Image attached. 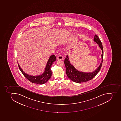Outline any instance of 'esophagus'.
Wrapping results in <instances>:
<instances>
[{
    "instance_id": "34e87169",
    "label": "esophagus",
    "mask_w": 121,
    "mask_h": 121,
    "mask_svg": "<svg viewBox=\"0 0 121 121\" xmlns=\"http://www.w3.org/2000/svg\"><path fill=\"white\" fill-rule=\"evenodd\" d=\"M63 59V57L62 55H59L57 57V59L58 60H62V59Z\"/></svg>"
}]
</instances>
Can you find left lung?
<instances>
[{
	"mask_svg": "<svg viewBox=\"0 0 121 121\" xmlns=\"http://www.w3.org/2000/svg\"><path fill=\"white\" fill-rule=\"evenodd\" d=\"M94 41L99 45V47L102 49V61L99 66L95 70L91 72H84L78 71L76 69L73 65L70 64L69 61L68 55L64 60V64L65 66L66 73L68 78H69L72 81L76 83H80L82 82H86L88 80H91L99 72L102 67L104 57V51L102 44L99 38L97 35H95Z\"/></svg>",
	"mask_w": 121,
	"mask_h": 121,
	"instance_id": "8db88e82",
	"label": "left lung"
}]
</instances>
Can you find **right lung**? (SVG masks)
<instances>
[{
  "label": "right lung",
  "mask_w": 121,
  "mask_h": 121,
  "mask_svg": "<svg viewBox=\"0 0 121 121\" xmlns=\"http://www.w3.org/2000/svg\"><path fill=\"white\" fill-rule=\"evenodd\" d=\"M56 60V57L55 55H51L47 62L44 73L41 75L37 76H32L25 73L21 68L18 62L17 64L21 72L28 80L33 83L41 85L46 83L51 78L52 76V71L51 69V65L52 63Z\"/></svg>",
  "instance_id": "obj_1"
}]
</instances>
